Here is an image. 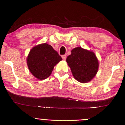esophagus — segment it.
<instances>
[{
  "label": "esophagus",
  "instance_id": "1",
  "mask_svg": "<svg viewBox=\"0 0 125 125\" xmlns=\"http://www.w3.org/2000/svg\"><path fill=\"white\" fill-rule=\"evenodd\" d=\"M61 57H62V58L64 60H65L66 59V55H63L61 56Z\"/></svg>",
  "mask_w": 125,
  "mask_h": 125
}]
</instances>
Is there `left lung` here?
I'll return each instance as SVG.
<instances>
[{
	"label": "left lung",
	"mask_w": 125,
	"mask_h": 125,
	"mask_svg": "<svg viewBox=\"0 0 125 125\" xmlns=\"http://www.w3.org/2000/svg\"><path fill=\"white\" fill-rule=\"evenodd\" d=\"M66 62L73 77L81 83L90 81L99 68V62L95 54L81 47L71 50V54L67 57Z\"/></svg>",
	"instance_id": "obj_1"
}]
</instances>
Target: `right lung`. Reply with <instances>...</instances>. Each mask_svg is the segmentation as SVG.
Listing matches in <instances>:
<instances>
[{"mask_svg": "<svg viewBox=\"0 0 125 125\" xmlns=\"http://www.w3.org/2000/svg\"><path fill=\"white\" fill-rule=\"evenodd\" d=\"M62 60L61 57L52 47L48 44L34 47L27 58L28 68L32 75L39 80L50 76L55 65Z\"/></svg>", "mask_w": 125, "mask_h": 125, "instance_id": "right-lung-1", "label": "right lung"}]
</instances>
